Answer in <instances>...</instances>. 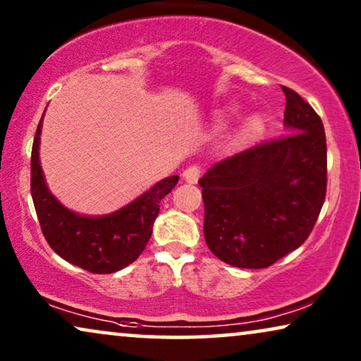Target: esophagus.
<instances>
[{
	"instance_id": "esophagus-1",
	"label": "esophagus",
	"mask_w": 361,
	"mask_h": 361,
	"mask_svg": "<svg viewBox=\"0 0 361 361\" xmlns=\"http://www.w3.org/2000/svg\"><path fill=\"white\" fill-rule=\"evenodd\" d=\"M184 179L189 182V184H195L200 177V167L199 166H189L187 169L182 172Z\"/></svg>"
}]
</instances>
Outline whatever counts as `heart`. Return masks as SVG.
<instances>
[{
	"instance_id": "obj_1",
	"label": "heart",
	"mask_w": 361,
	"mask_h": 361,
	"mask_svg": "<svg viewBox=\"0 0 361 361\" xmlns=\"http://www.w3.org/2000/svg\"><path fill=\"white\" fill-rule=\"evenodd\" d=\"M259 130H261V125H259V121L256 120V118H250V120L246 121L245 126H243L245 136H248V137H253V136L258 135Z\"/></svg>"
}]
</instances>
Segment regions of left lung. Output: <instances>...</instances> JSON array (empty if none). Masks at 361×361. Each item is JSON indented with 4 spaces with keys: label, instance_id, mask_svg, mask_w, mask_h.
<instances>
[{
    "label": "left lung",
    "instance_id": "8db88e82",
    "mask_svg": "<svg viewBox=\"0 0 361 361\" xmlns=\"http://www.w3.org/2000/svg\"><path fill=\"white\" fill-rule=\"evenodd\" d=\"M281 88L289 135L225 157L199 180L207 246L236 268H268L298 250L327 192L322 120L298 92Z\"/></svg>",
    "mask_w": 361,
    "mask_h": 361
}]
</instances>
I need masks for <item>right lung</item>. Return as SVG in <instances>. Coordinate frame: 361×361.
I'll return each instance as SVG.
<instances>
[{
  "instance_id": "1",
  "label": "right lung",
  "mask_w": 361,
  "mask_h": 361,
  "mask_svg": "<svg viewBox=\"0 0 361 361\" xmlns=\"http://www.w3.org/2000/svg\"><path fill=\"white\" fill-rule=\"evenodd\" d=\"M39 121L31 152V195L44 238L68 263L95 274H110L137 259L152 233L159 204L174 189L179 176L145 192L125 209L105 216H82L59 204L44 182L39 164Z\"/></svg>"
}]
</instances>
